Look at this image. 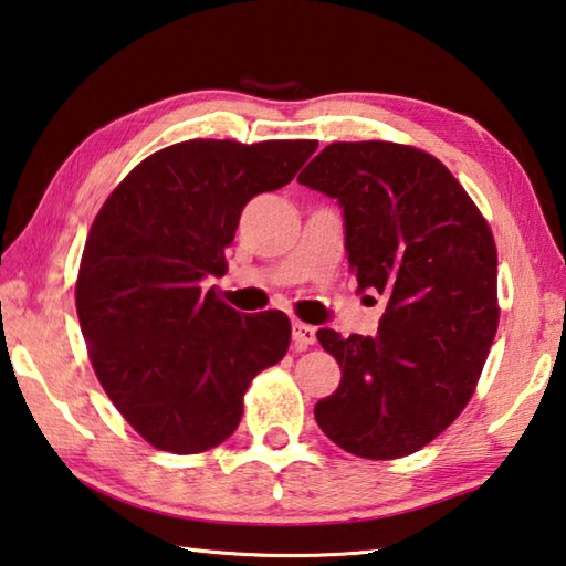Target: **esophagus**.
<instances>
[{"mask_svg":"<svg viewBox=\"0 0 566 566\" xmlns=\"http://www.w3.org/2000/svg\"><path fill=\"white\" fill-rule=\"evenodd\" d=\"M292 342L296 346V352H304L306 346H312L316 342V328L304 322H292Z\"/></svg>","mask_w":566,"mask_h":566,"instance_id":"1","label":"esophagus"}]
</instances>
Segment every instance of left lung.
<instances>
[{
	"mask_svg": "<svg viewBox=\"0 0 566 566\" xmlns=\"http://www.w3.org/2000/svg\"><path fill=\"white\" fill-rule=\"evenodd\" d=\"M300 182L338 202L358 294L386 300L374 336L316 332L342 368L316 423L358 458L416 453L460 416L485 366L500 318L495 240L453 172L418 148L332 143Z\"/></svg>",
	"mask_w": 566,
	"mask_h": 566,
	"instance_id": "left-lung-1",
	"label": "left lung"
}]
</instances>
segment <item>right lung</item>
<instances>
[{"label":"right lung","mask_w":566,"mask_h":566,"mask_svg":"<svg viewBox=\"0 0 566 566\" xmlns=\"http://www.w3.org/2000/svg\"><path fill=\"white\" fill-rule=\"evenodd\" d=\"M316 140H185L133 168L91 224L76 312L120 416L158 450L192 455L240 426L252 378L282 361L284 312L242 314L205 292L254 195L292 182Z\"/></svg>","instance_id":"right-lung-1"}]
</instances>
